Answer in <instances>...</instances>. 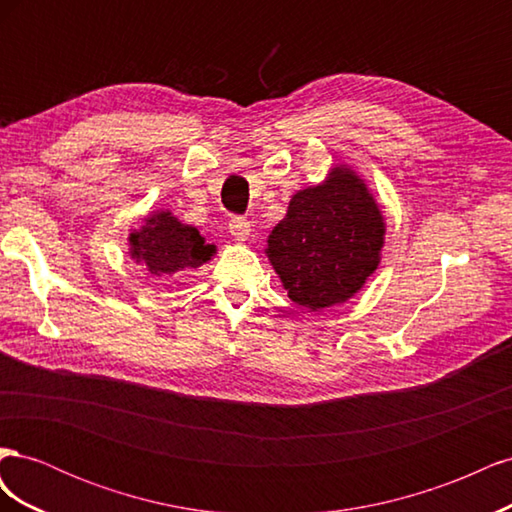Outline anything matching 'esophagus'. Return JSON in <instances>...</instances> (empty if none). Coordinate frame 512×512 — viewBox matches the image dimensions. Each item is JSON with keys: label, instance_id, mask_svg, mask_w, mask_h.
I'll return each instance as SVG.
<instances>
[{"label": "esophagus", "instance_id": "esophagus-1", "mask_svg": "<svg viewBox=\"0 0 512 512\" xmlns=\"http://www.w3.org/2000/svg\"><path fill=\"white\" fill-rule=\"evenodd\" d=\"M228 228H230V235H232V239L235 241H247L250 239V232H252V226H250V222L247 220H243V218H232L230 220V224H228Z\"/></svg>", "mask_w": 512, "mask_h": 512}]
</instances>
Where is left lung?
Listing matches in <instances>:
<instances>
[{
	"label": "left lung",
	"mask_w": 512,
	"mask_h": 512,
	"mask_svg": "<svg viewBox=\"0 0 512 512\" xmlns=\"http://www.w3.org/2000/svg\"><path fill=\"white\" fill-rule=\"evenodd\" d=\"M386 235L384 215L365 179L335 164L318 185L292 194L265 254L288 297L309 309L342 305L374 275Z\"/></svg>",
	"instance_id": "left-lung-1"
}]
</instances>
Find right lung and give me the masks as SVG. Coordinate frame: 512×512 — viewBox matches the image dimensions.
I'll return each mask as SVG.
<instances>
[{"mask_svg": "<svg viewBox=\"0 0 512 512\" xmlns=\"http://www.w3.org/2000/svg\"><path fill=\"white\" fill-rule=\"evenodd\" d=\"M128 245V254L136 265L160 280L185 269L203 267L218 252L196 226L179 222L170 209L149 211L141 226L130 230Z\"/></svg>", "mask_w": 512, "mask_h": 512, "instance_id": "right-lung-1", "label": "right lung"}]
</instances>
